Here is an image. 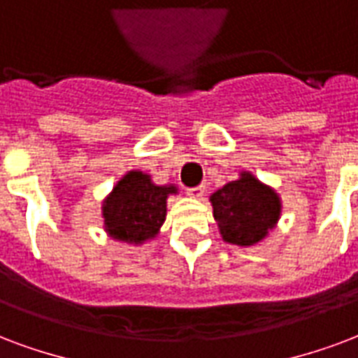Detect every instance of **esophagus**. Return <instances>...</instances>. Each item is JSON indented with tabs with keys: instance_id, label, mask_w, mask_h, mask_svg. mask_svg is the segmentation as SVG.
<instances>
[{
	"instance_id": "1",
	"label": "esophagus",
	"mask_w": 358,
	"mask_h": 358,
	"mask_svg": "<svg viewBox=\"0 0 358 358\" xmlns=\"http://www.w3.org/2000/svg\"><path fill=\"white\" fill-rule=\"evenodd\" d=\"M203 192H206V187H203V185H198V187H189V189H187V194H189L190 198H201V196H203Z\"/></svg>"
}]
</instances>
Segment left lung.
<instances>
[{"instance_id": "8db88e82", "label": "left lung", "mask_w": 358, "mask_h": 358, "mask_svg": "<svg viewBox=\"0 0 358 358\" xmlns=\"http://www.w3.org/2000/svg\"><path fill=\"white\" fill-rule=\"evenodd\" d=\"M211 203L222 240L236 245H255L264 240L281 211L278 194L251 173H241V179L217 190Z\"/></svg>"}]
</instances>
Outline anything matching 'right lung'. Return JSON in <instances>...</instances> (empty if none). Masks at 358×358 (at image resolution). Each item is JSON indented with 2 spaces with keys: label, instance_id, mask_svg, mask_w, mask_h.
I'll list each match as a JSON object with an SVG mask.
<instances>
[{
  "label": "right lung",
  "instance_id": "right-lung-1",
  "mask_svg": "<svg viewBox=\"0 0 358 358\" xmlns=\"http://www.w3.org/2000/svg\"><path fill=\"white\" fill-rule=\"evenodd\" d=\"M176 187H157L141 171H130L103 203L106 230L115 240L141 243L155 238L166 219V198Z\"/></svg>",
  "mask_w": 358,
  "mask_h": 358
}]
</instances>
